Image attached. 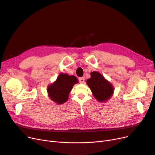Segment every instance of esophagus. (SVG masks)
Instances as JSON below:
<instances>
[{
  "instance_id": "1",
  "label": "esophagus",
  "mask_w": 155,
  "mask_h": 155,
  "mask_svg": "<svg viewBox=\"0 0 155 155\" xmlns=\"http://www.w3.org/2000/svg\"><path fill=\"white\" fill-rule=\"evenodd\" d=\"M79 81L80 83H83L84 81H85V78L81 77V78H79Z\"/></svg>"
}]
</instances>
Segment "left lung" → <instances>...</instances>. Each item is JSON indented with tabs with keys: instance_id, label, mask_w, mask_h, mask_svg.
Here are the masks:
<instances>
[{
	"instance_id": "1",
	"label": "left lung",
	"mask_w": 155,
	"mask_h": 155,
	"mask_svg": "<svg viewBox=\"0 0 155 155\" xmlns=\"http://www.w3.org/2000/svg\"><path fill=\"white\" fill-rule=\"evenodd\" d=\"M91 78L87 80V84L98 101H105L111 97L114 88L111 84L97 72L91 73Z\"/></svg>"
}]
</instances>
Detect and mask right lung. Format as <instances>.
<instances>
[{
    "instance_id": "obj_1",
    "label": "right lung",
    "mask_w": 155,
    "mask_h": 155,
    "mask_svg": "<svg viewBox=\"0 0 155 155\" xmlns=\"http://www.w3.org/2000/svg\"><path fill=\"white\" fill-rule=\"evenodd\" d=\"M78 82V79L74 76L61 73L56 81L48 87V96L58 104H62L68 100L70 92Z\"/></svg>"
}]
</instances>
